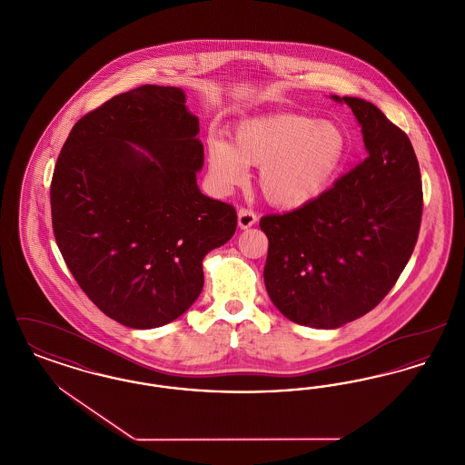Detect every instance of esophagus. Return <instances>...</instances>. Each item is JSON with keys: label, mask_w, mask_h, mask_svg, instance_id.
Here are the masks:
<instances>
[{"label": "esophagus", "mask_w": 465, "mask_h": 465, "mask_svg": "<svg viewBox=\"0 0 465 465\" xmlns=\"http://www.w3.org/2000/svg\"><path fill=\"white\" fill-rule=\"evenodd\" d=\"M237 218H239V226L241 228H251L254 223L258 222V216L254 214V211H251V209H239V213H237Z\"/></svg>", "instance_id": "1"}]
</instances>
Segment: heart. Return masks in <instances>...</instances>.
<instances>
[{"label":"heart","mask_w":465,"mask_h":465,"mask_svg":"<svg viewBox=\"0 0 465 465\" xmlns=\"http://www.w3.org/2000/svg\"><path fill=\"white\" fill-rule=\"evenodd\" d=\"M349 150V137L338 124L275 113L241 122L233 146L211 137L207 162L211 176L224 188L242 183L245 165L260 167L258 186L266 202L298 209L317 199L338 177Z\"/></svg>","instance_id":"obj_1"}]
</instances>
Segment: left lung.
Segmentation results:
<instances>
[{"label":"left lung","instance_id":"8db88e82","mask_svg":"<svg viewBox=\"0 0 465 465\" xmlns=\"http://www.w3.org/2000/svg\"><path fill=\"white\" fill-rule=\"evenodd\" d=\"M332 99L351 106L368 156L317 199L260 222L270 300L289 321L319 330L362 317L394 288L419 239L423 207L410 137L364 99Z\"/></svg>","mask_w":465,"mask_h":465}]
</instances>
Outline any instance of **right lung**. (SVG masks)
Instances as JSON below:
<instances>
[{
    "label": "right lung",
    "mask_w": 465,
    "mask_h": 465,
    "mask_svg": "<svg viewBox=\"0 0 465 465\" xmlns=\"http://www.w3.org/2000/svg\"><path fill=\"white\" fill-rule=\"evenodd\" d=\"M184 103L183 90L158 85L111 97L74 124L52 176V228L69 272L134 330L190 309L205 254L237 228L233 205L200 193L199 118Z\"/></svg>",
    "instance_id": "right-lung-1"
}]
</instances>
